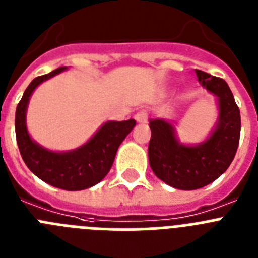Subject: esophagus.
I'll use <instances>...</instances> for the list:
<instances>
[{"label":"esophagus","mask_w":258,"mask_h":258,"mask_svg":"<svg viewBox=\"0 0 258 258\" xmlns=\"http://www.w3.org/2000/svg\"><path fill=\"white\" fill-rule=\"evenodd\" d=\"M134 118L137 120V122H147V118H149V113H147V111L146 109H141V111H138V112L136 113V116H134Z\"/></svg>","instance_id":"obj_1"}]
</instances>
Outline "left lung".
Segmentation results:
<instances>
[{"instance_id": "obj_1", "label": "left lung", "mask_w": 258, "mask_h": 258, "mask_svg": "<svg viewBox=\"0 0 258 258\" xmlns=\"http://www.w3.org/2000/svg\"><path fill=\"white\" fill-rule=\"evenodd\" d=\"M202 85L218 98L217 127L204 143L183 146L169 122L150 120L149 160L157 178L179 190H197L217 179L235 157L240 138V111L226 81L195 70Z\"/></svg>"}]
</instances>
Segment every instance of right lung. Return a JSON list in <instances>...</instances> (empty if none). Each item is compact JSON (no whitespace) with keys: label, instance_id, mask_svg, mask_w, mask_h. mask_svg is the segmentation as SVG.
<instances>
[{"label":"right lung","instance_id":"right-lung-1","mask_svg":"<svg viewBox=\"0 0 258 258\" xmlns=\"http://www.w3.org/2000/svg\"><path fill=\"white\" fill-rule=\"evenodd\" d=\"M59 67L50 74L36 77L26 89L15 113V134L23 160L32 173L54 187L79 191L92 187L107 175L115 160L118 146L136 126V120L108 121L92 140L70 152H51L31 140L26 126V111L29 97L42 81L60 74Z\"/></svg>","mask_w":258,"mask_h":258}]
</instances>
